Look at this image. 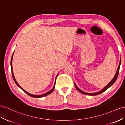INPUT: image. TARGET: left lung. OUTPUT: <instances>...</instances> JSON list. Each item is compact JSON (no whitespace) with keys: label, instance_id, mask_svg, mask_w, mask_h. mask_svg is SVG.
<instances>
[{"label":"left lung","instance_id":"left-lung-1","mask_svg":"<svg viewBox=\"0 0 125 125\" xmlns=\"http://www.w3.org/2000/svg\"><path fill=\"white\" fill-rule=\"evenodd\" d=\"M120 64H121V58L120 59V62H119V65H118V67L117 68V71L116 72V74H115L114 77L113 78V79L111 80V81L109 83L105 86V87L102 89V90H101L100 91H98L97 92H95V93H87V92H85L84 91H82L81 90H80L77 86L76 85V84L74 83V85H75V87L76 88V89L80 92H81V94H85V95H98V94H100L101 93H102V92H104V91H105L106 90H107V89L110 87L111 86L113 85L114 83L115 82V81H116V80L117 79V77L118 76V74H119V68H120Z\"/></svg>","mask_w":125,"mask_h":125}]
</instances>
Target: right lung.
<instances>
[{"instance_id": "1", "label": "right lung", "mask_w": 125, "mask_h": 125, "mask_svg": "<svg viewBox=\"0 0 125 125\" xmlns=\"http://www.w3.org/2000/svg\"><path fill=\"white\" fill-rule=\"evenodd\" d=\"M14 53H13V54H12V57H11V62H10V66H11V73H12V78H13V79H14V81H15V83L16 84V85L18 86V87H20L22 90H23L24 92H25V93H26V94H27L28 95H30V96H31V97H33V98H41V97H45V96H46V95H49V94H51L52 93V92L53 91V90H54V88H55V82H56V78H57V75H58V74H57V75L56 76V78H55V83H54V86H53V88L51 89V90H50V91H49V92H46V93H45V94H41V95H34V94H30L29 92H27L26 91H25L24 89H23V88H22L21 86L19 85V84L18 83H17V82L16 81V79H15V76H14V73H13V71H12V57H13V54H14Z\"/></svg>"}]
</instances>
